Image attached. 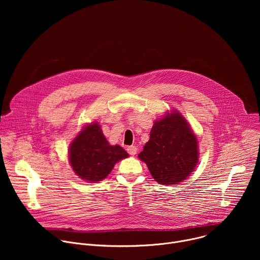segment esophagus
I'll return each mask as SVG.
<instances>
[{"mask_svg": "<svg viewBox=\"0 0 260 260\" xmlns=\"http://www.w3.org/2000/svg\"><path fill=\"white\" fill-rule=\"evenodd\" d=\"M126 151H127V153H128L129 155H136V154H137L138 149H137V147H136V146H128V147H127V149H126Z\"/></svg>", "mask_w": 260, "mask_h": 260, "instance_id": "obj_1", "label": "esophagus"}]
</instances>
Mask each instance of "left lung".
<instances>
[{
	"label": "left lung",
	"mask_w": 260,
	"mask_h": 260,
	"mask_svg": "<svg viewBox=\"0 0 260 260\" xmlns=\"http://www.w3.org/2000/svg\"><path fill=\"white\" fill-rule=\"evenodd\" d=\"M198 140L178 111L154 122L150 139L139 154L159 184L174 185L186 179L199 161Z\"/></svg>",
	"instance_id": "obj_1"
}]
</instances>
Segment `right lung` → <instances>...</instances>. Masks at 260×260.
Wrapping results in <instances>:
<instances>
[{
	"mask_svg": "<svg viewBox=\"0 0 260 260\" xmlns=\"http://www.w3.org/2000/svg\"><path fill=\"white\" fill-rule=\"evenodd\" d=\"M126 157L128 154L123 148L110 145L95 121L86 124L69 148V160L73 171L87 182L94 183L105 179L116 162Z\"/></svg>",
	"mask_w": 260,
	"mask_h": 260,
	"instance_id": "1",
	"label": "right lung"
}]
</instances>
